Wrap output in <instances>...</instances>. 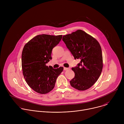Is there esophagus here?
<instances>
[{
	"label": "esophagus",
	"mask_w": 124,
	"mask_h": 124,
	"mask_svg": "<svg viewBox=\"0 0 124 124\" xmlns=\"http://www.w3.org/2000/svg\"><path fill=\"white\" fill-rule=\"evenodd\" d=\"M69 68H66V67H64V70H69Z\"/></svg>",
	"instance_id": "obj_1"
}]
</instances>
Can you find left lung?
Returning a JSON list of instances; mask_svg holds the SVG:
<instances>
[{
  "label": "left lung",
  "mask_w": 124,
  "mask_h": 124,
  "mask_svg": "<svg viewBox=\"0 0 124 124\" xmlns=\"http://www.w3.org/2000/svg\"><path fill=\"white\" fill-rule=\"evenodd\" d=\"M62 40L75 59L80 60L72 69L75 77L70 81L80 91L90 88L99 78L103 67L102 51L97 40L81 30L64 35Z\"/></svg>",
  "instance_id": "1"
}]
</instances>
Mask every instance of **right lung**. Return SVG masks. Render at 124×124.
I'll return each mask as SVG.
<instances>
[{
  "label": "right lung",
  "instance_id": "1",
  "mask_svg": "<svg viewBox=\"0 0 124 124\" xmlns=\"http://www.w3.org/2000/svg\"><path fill=\"white\" fill-rule=\"evenodd\" d=\"M62 35H38L27 43L23 50L22 66L24 78L30 87L45 94L54 89L56 79L63 67L54 69L46 64L52 59V50L57 45Z\"/></svg>",
  "mask_w": 124,
  "mask_h": 124
}]
</instances>
